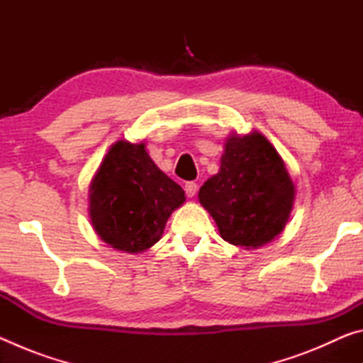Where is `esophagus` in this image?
Instances as JSON below:
<instances>
[{
  "instance_id": "obj_1",
  "label": "esophagus",
  "mask_w": 363,
  "mask_h": 363,
  "mask_svg": "<svg viewBox=\"0 0 363 363\" xmlns=\"http://www.w3.org/2000/svg\"><path fill=\"white\" fill-rule=\"evenodd\" d=\"M196 190H199V186H196L195 182H187L186 184V194H187V196H190V199L196 195Z\"/></svg>"
}]
</instances>
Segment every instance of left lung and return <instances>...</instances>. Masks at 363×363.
<instances>
[{"instance_id":"1","label":"left lung","mask_w":363,"mask_h":363,"mask_svg":"<svg viewBox=\"0 0 363 363\" xmlns=\"http://www.w3.org/2000/svg\"><path fill=\"white\" fill-rule=\"evenodd\" d=\"M225 242L257 248L284 230L294 201V184L284 160L259 133L230 136L220 169L199 192Z\"/></svg>"}]
</instances>
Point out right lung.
<instances>
[{
  "label": "right lung",
  "mask_w": 363,
  "mask_h": 363,
  "mask_svg": "<svg viewBox=\"0 0 363 363\" xmlns=\"http://www.w3.org/2000/svg\"><path fill=\"white\" fill-rule=\"evenodd\" d=\"M186 194L162 173L144 144L118 140L104 158L89 187V216L104 242L139 253L155 245Z\"/></svg>",
  "instance_id": "add662e5"
}]
</instances>
